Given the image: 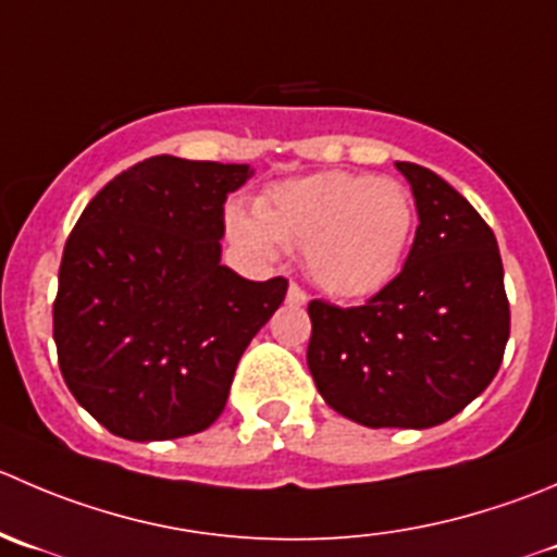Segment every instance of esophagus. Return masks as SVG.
Returning a JSON list of instances; mask_svg holds the SVG:
<instances>
[{"instance_id":"34e87169","label":"esophagus","mask_w":557,"mask_h":557,"mask_svg":"<svg viewBox=\"0 0 557 557\" xmlns=\"http://www.w3.org/2000/svg\"><path fill=\"white\" fill-rule=\"evenodd\" d=\"M288 301L290 305H307V294H305V288H301V285H296V283H290L288 285Z\"/></svg>"}]
</instances>
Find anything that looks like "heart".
Returning a JSON list of instances; mask_svg holds the SVG:
<instances>
[{"instance_id":"1","label":"heart","mask_w":557,"mask_h":557,"mask_svg":"<svg viewBox=\"0 0 557 557\" xmlns=\"http://www.w3.org/2000/svg\"><path fill=\"white\" fill-rule=\"evenodd\" d=\"M416 231L413 196L397 180L329 174L272 187L258 214L228 212V234L256 256L277 245L305 250L307 272L323 290L359 299L397 274Z\"/></svg>"}]
</instances>
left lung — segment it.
Segmentation results:
<instances>
[{"instance_id":"left-lung-1","label":"left lung","mask_w":557,"mask_h":557,"mask_svg":"<svg viewBox=\"0 0 557 557\" xmlns=\"http://www.w3.org/2000/svg\"><path fill=\"white\" fill-rule=\"evenodd\" d=\"M405 267L361 307L312 299L307 367L329 408L364 428L424 430L449 422L498 372L509 299L498 242L482 214L416 163Z\"/></svg>"}]
</instances>
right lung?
<instances>
[{
    "instance_id": "right-lung-1",
    "label": "right lung",
    "mask_w": 557,
    "mask_h": 557,
    "mask_svg": "<svg viewBox=\"0 0 557 557\" xmlns=\"http://www.w3.org/2000/svg\"><path fill=\"white\" fill-rule=\"evenodd\" d=\"M250 174L158 154L113 176L70 231L53 343L67 388L108 433L185 438L223 413L242 354L288 290L220 263L223 203Z\"/></svg>"
}]
</instances>
